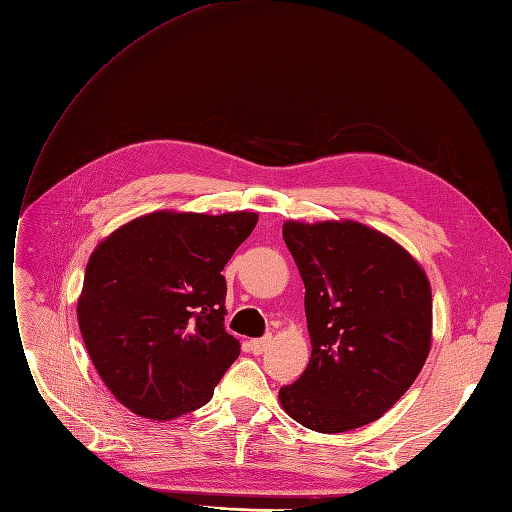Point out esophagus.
<instances>
[{
    "label": "esophagus",
    "instance_id": "obj_1",
    "mask_svg": "<svg viewBox=\"0 0 512 512\" xmlns=\"http://www.w3.org/2000/svg\"><path fill=\"white\" fill-rule=\"evenodd\" d=\"M270 342H272V336H263V338L251 340V342H249V351H251L253 355H261L263 351H266V349H268V346H270Z\"/></svg>",
    "mask_w": 512,
    "mask_h": 512
}]
</instances>
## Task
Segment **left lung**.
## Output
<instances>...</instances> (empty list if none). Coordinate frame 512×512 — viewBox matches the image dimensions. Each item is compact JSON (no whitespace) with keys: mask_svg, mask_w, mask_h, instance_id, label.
Returning a JSON list of instances; mask_svg holds the SVG:
<instances>
[{"mask_svg":"<svg viewBox=\"0 0 512 512\" xmlns=\"http://www.w3.org/2000/svg\"><path fill=\"white\" fill-rule=\"evenodd\" d=\"M312 353L278 391L291 419L340 434L381 419L432 349V287L402 244L357 221H285Z\"/></svg>","mask_w":512,"mask_h":512,"instance_id":"1","label":"left lung"}]
</instances>
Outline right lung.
<instances>
[{"label":"right lung","mask_w":512,"mask_h":512,"mask_svg":"<svg viewBox=\"0 0 512 512\" xmlns=\"http://www.w3.org/2000/svg\"><path fill=\"white\" fill-rule=\"evenodd\" d=\"M257 212L155 210L89 257L78 327L104 385L134 415L170 421L204 406L240 342L225 332V263Z\"/></svg>","instance_id":"right-lung-1"}]
</instances>
